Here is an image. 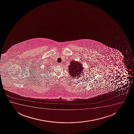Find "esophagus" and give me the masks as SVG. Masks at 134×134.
I'll use <instances>...</instances> for the list:
<instances>
[{
	"label": "esophagus",
	"instance_id": "34e87169",
	"mask_svg": "<svg viewBox=\"0 0 134 134\" xmlns=\"http://www.w3.org/2000/svg\"><path fill=\"white\" fill-rule=\"evenodd\" d=\"M58 64V65H62V63H59Z\"/></svg>",
	"mask_w": 134,
	"mask_h": 134
}]
</instances>
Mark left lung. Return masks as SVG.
<instances>
[{
    "mask_svg": "<svg viewBox=\"0 0 134 134\" xmlns=\"http://www.w3.org/2000/svg\"><path fill=\"white\" fill-rule=\"evenodd\" d=\"M82 69V65L80 63L72 60L71 62L70 65L69 66V75L74 78L80 77L79 76L81 75L82 73L83 74Z\"/></svg>",
    "mask_w": 134,
    "mask_h": 134,
    "instance_id": "1",
    "label": "left lung"
}]
</instances>
